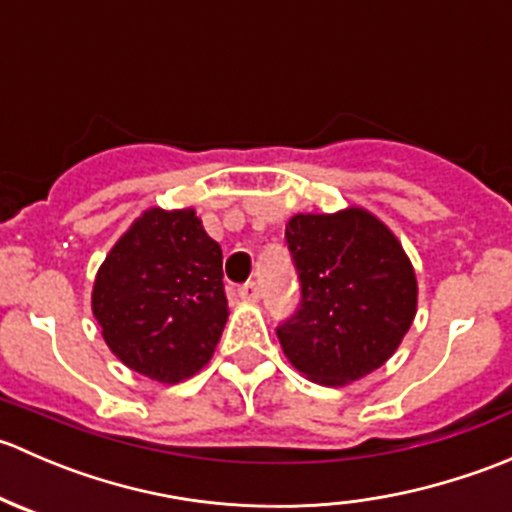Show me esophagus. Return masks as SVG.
<instances>
[{
    "label": "esophagus",
    "instance_id": "esophagus-1",
    "mask_svg": "<svg viewBox=\"0 0 512 512\" xmlns=\"http://www.w3.org/2000/svg\"><path fill=\"white\" fill-rule=\"evenodd\" d=\"M237 294H240L245 302H257V299H260V287H257L255 282H245V285L237 289Z\"/></svg>",
    "mask_w": 512,
    "mask_h": 512
}]
</instances>
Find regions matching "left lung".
<instances>
[{"label":"left lung","mask_w":512,"mask_h":512,"mask_svg":"<svg viewBox=\"0 0 512 512\" xmlns=\"http://www.w3.org/2000/svg\"><path fill=\"white\" fill-rule=\"evenodd\" d=\"M287 245L302 282L299 312L277 329L287 361L322 386L384 366L416 317V270L384 220L361 205L297 213Z\"/></svg>","instance_id":"8db88e82"}]
</instances>
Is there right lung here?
<instances>
[{"label":"right lung","mask_w":512,"mask_h":512,"mask_svg":"<svg viewBox=\"0 0 512 512\" xmlns=\"http://www.w3.org/2000/svg\"><path fill=\"white\" fill-rule=\"evenodd\" d=\"M101 337L131 371L178 384L198 374L227 322L223 250L195 208H146L101 262L91 289Z\"/></svg>","instance_id":"right-lung-1"}]
</instances>
